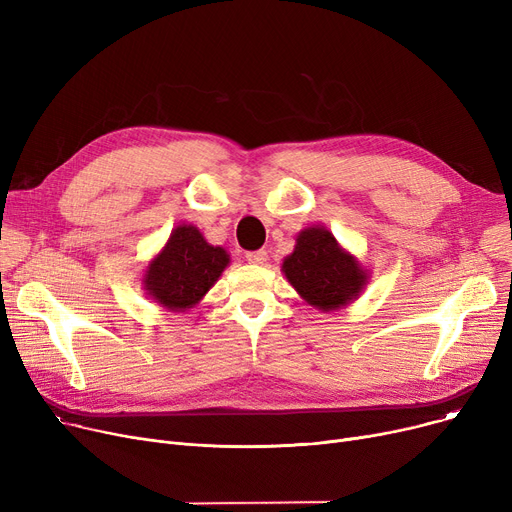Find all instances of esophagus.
<instances>
[{
  "mask_svg": "<svg viewBox=\"0 0 512 512\" xmlns=\"http://www.w3.org/2000/svg\"><path fill=\"white\" fill-rule=\"evenodd\" d=\"M247 261L253 265H263L267 261V251L259 249V251H249L247 253Z\"/></svg>",
  "mask_w": 512,
  "mask_h": 512,
  "instance_id": "esophagus-1",
  "label": "esophagus"
}]
</instances>
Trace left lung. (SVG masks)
<instances>
[{
	"label": "left lung",
	"mask_w": 512,
	"mask_h": 512,
	"mask_svg": "<svg viewBox=\"0 0 512 512\" xmlns=\"http://www.w3.org/2000/svg\"><path fill=\"white\" fill-rule=\"evenodd\" d=\"M282 272L290 286L319 311H336L353 303L369 280L357 257L344 251L324 226L299 232Z\"/></svg>",
	"instance_id": "obj_1"
}]
</instances>
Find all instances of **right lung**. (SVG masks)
I'll list each match as a JSON object with an SVG mask.
<instances>
[{
  "instance_id": "1",
  "label": "right lung",
  "mask_w": 512,
  "mask_h": 512,
  "mask_svg": "<svg viewBox=\"0 0 512 512\" xmlns=\"http://www.w3.org/2000/svg\"><path fill=\"white\" fill-rule=\"evenodd\" d=\"M228 263L230 255L222 247L209 245L199 228L180 224L166 247L149 261L143 288L164 309L186 311L205 297Z\"/></svg>"
}]
</instances>
